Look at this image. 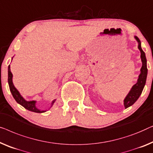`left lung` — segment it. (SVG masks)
I'll use <instances>...</instances> for the list:
<instances>
[{
    "label": "left lung",
    "instance_id": "8db88e82",
    "mask_svg": "<svg viewBox=\"0 0 153 153\" xmlns=\"http://www.w3.org/2000/svg\"><path fill=\"white\" fill-rule=\"evenodd\" d=\"M136 40L138 42V48L141 52V58L142 62V66L141 68V74L139 76L138 80L137 82L132 87V89L129 92L128 95L124 100V106L126 108L130 107L137 100V99L139 98V96L142 93L144 86L146 85V77L148 74V68H147V60H146L145 53L142 50L141 46V42L137 36H134Z\"/></svg>",
    "mask_w": 153,
    "mask_h": 153
}]
</instances>
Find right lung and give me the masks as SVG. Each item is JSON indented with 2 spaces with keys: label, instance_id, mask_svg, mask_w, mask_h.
<instances>
[{
  "label": "right lung",
  "instance_id": "add662e5",
  "mask_svg": "<svg viewBox=\"0 0 153 153\" xmlns=\"http://www.w3.org/2000/svg\"><path fill=\"white\" fill-rule=\"evenodd\" d=\"M8 84H9L10 91H11L13 97H14V98L15 99V100H16L19 104L22 105L24 108L27 109V110L33 111V112H36V113H43V112H45V111H46V110H40V109L36 108L35 106L36 101L34 100L27 101L21 96L20 93H19L18 90L15 88V87L14 86V84L12 82V74L11 71H10V65H9V66H8ZM55 100H53L52 103H51V107L53 106V103L55 102Z\"/></svg>",
  "mask_w": 153,
  "mask_h": 153
}]
</instances>
